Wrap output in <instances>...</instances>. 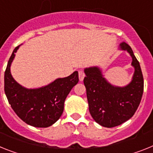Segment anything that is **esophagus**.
<instances>
[{"label": "esophagus", "mask_w": 153, "mask_h": 153, "mask_svg": "<svg viewBox=\"0 0 153 153\" xmlns=\"http://www.w3.org/2000/svg\"><path fill=\"white\" fill-rule=\"evenodd\" d=\"M79 81H83V79H84V76H85V74L83 70H79Z\"/></svg>", "instance_id": "34e87169"}]
</instances>
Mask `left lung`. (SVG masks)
<instances>
[{"label": "left lung", "instance_id": "1", "mask_svg": "<svg viewBox=\"0 0 153 153\" xmlns=\"http://www.w3.org/2000/svg\"><path fill=\"white\" fill-rule=\"evenodd\" d=\"M119 49L127 51L132 58L135 69L131 81L125 87L112 85L107 80L98 66L84 69L83 83L91 116L97 123L113 128L130 119L141 102L144 80L140 64L127 43L120 44Z\"/></svg>", "mask_w": 153, "mask_h": 153}]
</instances>
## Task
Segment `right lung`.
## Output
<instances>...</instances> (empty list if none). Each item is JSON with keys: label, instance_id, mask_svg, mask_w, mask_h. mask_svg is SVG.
I'll list each match as a JSON object with an SVG mask.
<instances>
[{"label": "right lung", "instance_id": "1", "mask_svg": "<svg viewBox=\"0 0 153 153\" xmlns=\"http://www.w3.org/2000/svg\"><path fill=\"white\" fill-rule=\"evenodd\" d=\"M13 51L4 73V92L9 104L23 121L36 128H47L56 122L64 109V102L72 88L78 83V72L58 78L44 87L28 89L13 78L11 65L17 50Z\"/></svg>", "mask_w": 153, "mask_h": 153}]
</instances>
